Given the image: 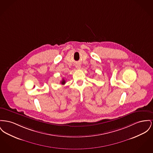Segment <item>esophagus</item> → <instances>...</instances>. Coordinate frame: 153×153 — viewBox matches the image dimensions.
Instances as JSON below:
<instances>
[{
  "label": "esophagus",
  "instance_id": "34e87169",
  "mask_svg": "<svg viewBox=\"0 0 153 153\" xmlns=\"http://www.w3.org/2000/svg\"><path fill=\"white\" fill-rule=\"evenodd\" d=\"M76 68L78 69H80L81 68V66H80V65H79V64H77V65H76Z\"/></svg>",
  "mask_w": 153,
  "mask_h": 153
}]
</instances>
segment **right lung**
Wrapping results in <instances>:
<instances>
[{
  "instance_id": "add662e5",
  "label": "right lung",
  "mask_w": 153,
  "mask_h": 153,
  "mask_svg": "<svg viewBox=\"0 0 153 153\" xmlns=\"http://www.w3.org/2000/svg\"><path fill=\"white\" fill-rule=\"evenodd\" d=\"M65 82H66V81L64 80V79H62V80L61 81V83L62 84H65Z\"/></svg>"
}]
</instances>
